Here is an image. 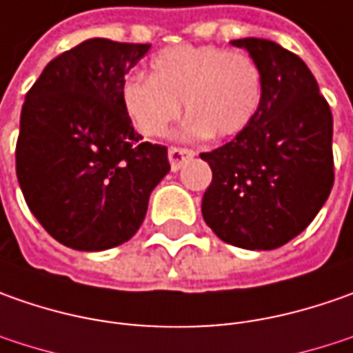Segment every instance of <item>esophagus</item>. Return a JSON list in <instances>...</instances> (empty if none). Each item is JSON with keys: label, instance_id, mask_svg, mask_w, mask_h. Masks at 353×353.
Listing matches in <instances>:
<instances>
[{"label": "esophagus", "instance_id": "obj_1", "mask_svg": "<svg viewBox=\"0 0 353 353\" xmlns=\"http://www.w3.org/2000/svg\"><path fill=\"white\" fill-rule=\"evenodd\" d=\"M196 155L194 151H190V149H183V147H170L169 149V163H170V169L172 170H179L183 167L186 161H190L192 157Z\"/></svg>", "mask_w": 353, "mask_h": 353}]
</instances>
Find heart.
<instances>
[{"mask_svg": "<svg viewBox=\"0 0 353 353\" xmlns=\"http://www.w3.org/2000/svg\"><path fill=\"white\" fill-rule=\"evenodd\" d=\"M263 100V72L243 50L216 45H172L151 59V76L121 84V105L145 137H159L181 116L183 139L234 137L250 128Z\"/></svg>", "mask_w": 353, "mask_h": 353, "instance_id": "b5f03b06", "label": "heart"}]
</instances>
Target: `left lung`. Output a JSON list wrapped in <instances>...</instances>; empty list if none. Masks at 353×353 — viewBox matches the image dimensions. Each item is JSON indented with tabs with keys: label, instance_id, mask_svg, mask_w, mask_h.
<instances>
[{
	"label": "left lung",
	"instance_id": "1",
	"mask_svg": "<svg viewBox=\"0 0 353 353\" xmlns=\"http://www.w3.org/2000/svg\"><path fill=\"white\" fill-rule=\"evenodd\" d=\"M263 72L250 128L202 153L212 183L202 216L225 243L277 250L314 220L334 184L332 112L305 62L267 39H236Z\"/></svg>",
	"mask_w": 353,
	"mask_h": 353
}]
</instances>
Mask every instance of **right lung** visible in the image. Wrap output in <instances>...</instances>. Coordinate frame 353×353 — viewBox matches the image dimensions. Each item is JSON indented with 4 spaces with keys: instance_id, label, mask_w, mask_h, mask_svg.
I'll use <instances>...</instances> for the list:
<instances>
[{
    "instance_id": "1",
    "label": "right lung",
    "mask_w": 353,
    "mask_h": 353,
    "mask_svg": "<svg viewBox=\"0 0 353 353\" xmlns=\"http://www.w3.org/2000/svg\"><path fill=\"white\" fill-rule=\"evenodd\" d=\"M149 48L88 39L48 62L25 96L19 186L39 224L66 248L125 243L170 170L167 147L143 141L121 105L125 74Z\"/></svg>"
}]
</instances>
